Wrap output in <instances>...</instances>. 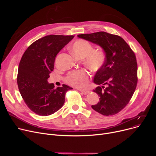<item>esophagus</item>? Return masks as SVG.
<instances>
[{
  "label": "esophagus",
  "mask_w": 156,
  "mask_h": 156,
  "mask_svg": "<svg viewBox=\"0 0 156 156\" xmlns=\"http://www.w3.org/2000/svg\"><path fill=\"white\" fill-rule=\"evenodd\" d=\"M79 91H80L81 93H82L83 94H84V95H87V94H88L90 92L89 91H88V90H81V89H78Z\"/></svg>",
  "instance_id": "34e87169"
}]
</instances>
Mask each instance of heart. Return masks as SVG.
<instances>
[{
  "mask_svg": "<svg viewBox=\"0 0 156 156\" xmlns=\"http://www.w3.org/2000/svg\"><path fill=\"white\" fill-rule=\"evenodd\" d=\"M71 50L76 56L84 58L86 65L94 71L100 70L105 64L104 51L101 48H94L92 44L87 40H77L71 45ZM89 78V73L85 69H80L69 73L65 81L71 86L81 88L87 85Z\"/></svg>",
  "mask_w": 156,
  "mask_h": 156,
  "instance_id": "b5f03b06",
  "label": "heart"
}]
</instances>
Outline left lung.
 <instances>
[{
  "label": "left lung",
  "instance_id": "1",
  "mask_svg": "<svg viewBox=\"0 0 156 156\" xmlns=\"http://www.w3.org/2000/svg\"><path fill=\"white\" fill-rule=\"evenodd\" d=\"M78 37L99 45L106 55L103 67L94 81L99 102L92 108L104 116L114 115L129 103L136 87L137 62L132 49L121 37L99 31ZM106 87H105V86Z\"/></svg>",
  "mask_w": 156,
  "mask_h": 156
}]
</instances>
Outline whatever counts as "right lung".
<instances>
[{
  "label": "right lung",
  "mask_w": 156,
  "mask_h": 156,
  "mask_svg": "<svg viewBox=\"0 0 156 156\" xmlns=\"http://www.w3.org/2000/svg\"><path fill=\"white\" fill-rule=\"evenodd\" d=\"M73 35H50L32 43L24 52L18 67L17 83L21 97L33 112L47 116L61 109L65 95L71 87L55 88L48 83L54 70L57 54L73 38Z\"/></svg>",
  "instance_id": "obj_1"
}]
</instances>
